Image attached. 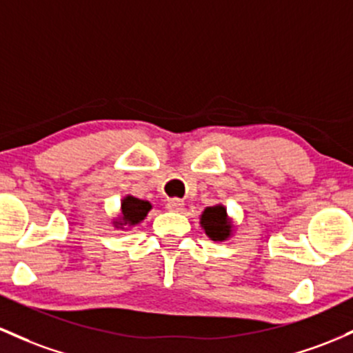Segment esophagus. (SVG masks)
Listing matches in <instances>:
<instances>
[{
	"instance_id": "esophagus-1",
	"label": "esophagus",
	"mask_w": 353,
	"mask_h": 353,
	"mask_svg": "<svg viewBox=\"0 0 353 353\" xmlns=\"http://www.w3.org/2000/svg\"><path fill=\"white\" fill-rule=\"evenodd\" d=\"M165 208L170 209V211H181V209L184 208V201L177 199V197H172V199H168V203H165Z\"/></svg>"
}]
</instances>
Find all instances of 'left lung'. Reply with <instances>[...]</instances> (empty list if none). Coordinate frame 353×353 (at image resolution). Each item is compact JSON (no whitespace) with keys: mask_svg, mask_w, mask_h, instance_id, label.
<instances>
[{"mask_svg":"<svg viewBox=\"0 0 353 353\" xmlns=\"http://www.w3.org/2000/svg\"><path fill=\"white\" fill-rule=\"evenodd\" d=\"M201 226L204 228L206 234L214 241H223L231 233V223L226 216V208L212 206L204 209L201 216Z\"/></svg>","mask_w":353,"mask_h":353,"instance_id":"1","label":"left lung"}]
</instances>
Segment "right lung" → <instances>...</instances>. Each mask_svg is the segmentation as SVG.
Segmentation results:
<instances>
[{
	"label": "right lung",
	"instance_id": "add662e5",
	"mask_svg": "<svg viewBox=\"0 0 353 353\" xmlns=\"http://www.w3.org/2000/svg\"><path fill=\"white\" fill-rule=\"evenodd\" d=\"M150 203L147 201L137 199V197L127 196L122 201V221H120V226H132V224L141 223L145 218L147 212L150 211Z\"/></svg>",
	"mask_w": 353,
	"mask_h": 353
}]
</instances>
